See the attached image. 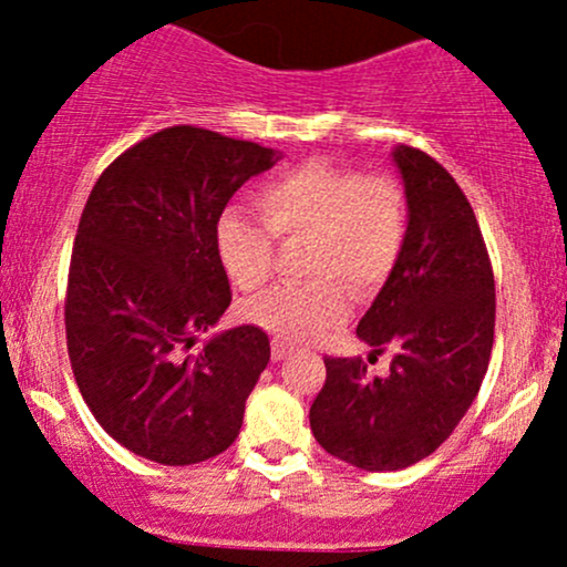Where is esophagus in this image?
<instances>
[{"label":"esophagus","instance_id":"34e87169","mask_svg":"<svg viewBox=\"0 0 567 567\" xmlns=\"http://www.w3.org/2000/svg\"><path fill=\"white\" fill-rule=\"evenodd\" d=\"M290 351H292L290 343L279 341V338H275V341H271V360H285V357H288Z\"/></svg>","mask_w":567,"mask_h":567}]
</instances>
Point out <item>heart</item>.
Segmentation results:
<instances>
[{
	"label": "heart",
	"mask_w": 567,
	"mask_h": 567,
	"mask_svg": "<svg viewBox=\"0 0 567 567\" xmlns=\"http://www.w3.org/2000/svg\"><path fill=\"white\" fill-rule=\"evenodd\" d=\"M261 223L224 213L216 224V256L234 288L256 292L277 266V246L303 245L296 288L252 298L245 317L285 343L315 341L349 311L357 298L375 296L405 252L410 199L386 173L309 159L275 175L252 197Z\"/></svg>",
	"instance_id": "heart-1"
}]
</instances>
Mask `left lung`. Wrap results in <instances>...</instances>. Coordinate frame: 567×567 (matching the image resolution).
Returning a JSON list of instances; mask_svg holds the SVG:
<instances>
[{"label":"left lung","mask_w":567,"mask_h":567,"mask_svg":"<svg viewBox=\"0 0 567 567\" xmlns=\"http://www.w3.org/2000/svg\"><path fill=\"white\" fill-rule=\"evenodd\" d=\"M410 229L405 252L357 336L389 375L362 360L324 357L309 410L315 440L368 472L419 464L453 434L483 386L496 328V282L470 199L437 159L400 146ZM370 357V360H373Z\"/></svg>","instance_id":"8db88e82"}]
</instances>
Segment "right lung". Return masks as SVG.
I'll use <instances>...</instances> for the list:
<instances>
[{"label":"right lung","mask_w":567,"mask_h":567,"mask_svg":"<svg viewBox=\"0 0 567 567\" xmlns=\"http://www.w3.org/2000/svg\"><path fill=\"white\" fill-rule=\"evenodd\" d=\"M275 152L194 125L165 127L95 181L71 250L66 347L76 386L109 437L165 466L224 453L269 362L243 324L194 349L231 303L216 256L226 202Z\"/></svg>","instance_id":"right-lung-1"}]
</instances>
